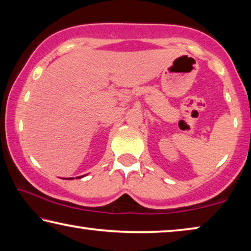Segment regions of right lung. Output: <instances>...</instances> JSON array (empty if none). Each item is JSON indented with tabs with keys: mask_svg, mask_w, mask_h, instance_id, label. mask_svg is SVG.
I'll return each mask as SVG.
<instances>
[{
	"mask_svg": "<svg viewBox=\"0 0 251 251\" xmlns=\"http://www.w3.org/2000/svg\"><path fill=\"white\" fill-rule=\"evenodd\" d=\"M85 176V175H84ZM84 176H78V177H76V178H77V179H79V178H83ZM67 179H74V178L73 177H70V178H67Z\"/></svg>",
	"mask_w": 251,
	"mask_h": 251,
	"instance_id": "1",
	"label": "right lung"
}]
</instances>
